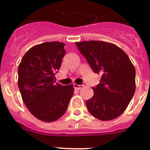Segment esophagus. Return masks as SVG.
I'll use <instances>...</instances> for the list:
<instances>
[{
    "label": "esophagus",
    "instance_id": "esophagus-1",
    "mask_svg": "<svg viewBox=\"0 0 150 150\" xmlns=\"http://www.w3.org/2000/svg\"><path fill=\"white\" fill-rule=\"evenodd\" d=\"M83 87V86H82V85H77V84H76V83H74V88L76 90L81 89Z\"/></svg>",
    "mask_w": 150,
    "mask_h": 150
}]
</instances>
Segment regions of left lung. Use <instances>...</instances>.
<instances>
[{
  "label": "left lung",
  "mask_w": 150,
  "mask_h": 150,
  "mask_svg": "<svg viewBox=\"0 0 150 150\" xmlns=\"http://www.w3.org/2000/svg\"><path fill=\"white\" fill-rule=\"evenodd\" d=\"M93 71L101 75L92 87L94 95L86 101L88 112L102 120H114L123 113L135 91V69L127 54L112 43L104 41L76 43Z\"/></svg>",
  "instance_id": "1"
}]
</instances>
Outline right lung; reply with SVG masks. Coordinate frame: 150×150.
Here are the masks:
<instances>
[{
  "label": "right lung",
  "instance_id": "add662e5",
  "mask_svg": "<svg viewBox=\"0 0 150 150\" xmlns=\"http://www.w3.org/2000/svg\"><path fill=\"white\" fill-rule=\"evenodd\" d=\"M61 42L36 45L24 55L18 67V86L22 100L33 116L50 122L66 112L74 85L55 83L66 51Z\"/></svg>",
  "mask_w": 150,
  "mask_h": 150
}]
</instances>
